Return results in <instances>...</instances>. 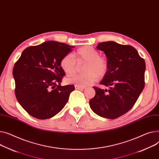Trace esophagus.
Listing matches in <instances>:
<instances>
[{"label":"esophagus","instance_id":"1","mask_svg":"<svg viewBox=\"0 0 159 159\" xmlns=\"http://www.w3.org/2000/svg\"><path fill=\"white\" fill-rule=\"evenodd\" d=\"M75 88L76 89H79V90H82V89H84L86 88L85 87H83V86H77L75 85Z\"/></svg>","mask_w":159,"mask_h":159}]
</instances>
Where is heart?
<instances>
[{
	"mask_svg": "<svg viewBox=\"0 0 159 159\" xmlns=\"http://www.w3.org/2000/svg\"><path fill=\"white\" fill-rule=\"evenodd\" d=\"M76 59L71 54L63 57L60 61L61 69L68 75L76 73L78 65L86 62L83 74L68 77L66 82L79 86H86L96 82L100 77H103L108 70V62L105 57L99 56V52L91 46L86 45L79 48L75 52Z\"/></svg>",
	"mask_w": 159,
	"mask_h": 159,
	"instance_id": "heart-1",
	"label": "heart"
}]
</instances>
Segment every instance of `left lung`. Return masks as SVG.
I'll return each mask as SVG.
<instances>
[{
  "label": "left lung",
  "instance_id": "1",
  "mask_svg": "<svg viewBox=\"0 0 159 159\" xmlns=\"http://www.w3.org/2000/svg\"><path fill=\"white\" fill-rule=\"evenodd\" d=\"M108 62V70L100 84L109 89L93 87L89 101L92 111L101 117L116 119L130 110L144 87L146 64L135 48L114 41L98 43Z\"/></svg>",
  "mask_w": 159,
  "mask_h": 159
}]
</instances>
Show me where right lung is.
<instances>
[{"label": "right lung", "mask_w": 159, "mask_h": 159, "mask_svg": "<svg viewBox=\"0 0 159 159\" xmlns=\"http://www.w3.org/2000/svg\"><path fill=\"white\" fill-rule=\"evenodd\" d=\"M73 47L57 41H45L25 48L16 62L13 70L15 95L30 116L48 119L65 106L75 86L60 85L66 75L60 61Z\"/></svg>", "instance_id": "1"}]
</instances>
